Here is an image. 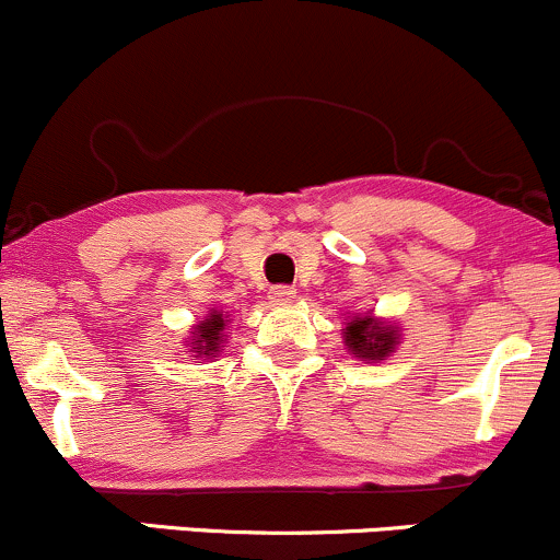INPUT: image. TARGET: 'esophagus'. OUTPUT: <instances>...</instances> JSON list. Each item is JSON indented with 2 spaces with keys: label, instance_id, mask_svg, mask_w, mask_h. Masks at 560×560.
<instances>
[{
  "label": "esophagus",
  "instance_id": "1",
  "mask_svg": "<svg viewBox=\"0 0 560 560\" xmlns=\"http://www.w3.org/2000/svg\"><path fill=\"white\" fill-rule=\"evenodd\" d=\"M293 296H296V288H291V285H272V288H269V299H272L275 304H291Z\"/></svg>",
  "mask_w": 560,
  "mask_h": 560
}]
</instances>
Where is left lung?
<instances>
[{"label":"left lung","instance_id":"left-lung-1","mask_svg":"<svg viewBox=\"0 0 560 560\" xmlns=\"http://www.w3.org/2000/svg\"><path fill=\"white\" fill-rule=\"evenodd\" d=\"M395 339H398V334L389 326L376 323L374 317H358V320H352L345 330V341L354 358L384 360L393 352Z\"/></svg>","mask_w":560,"mask_h":560}]
</instances>
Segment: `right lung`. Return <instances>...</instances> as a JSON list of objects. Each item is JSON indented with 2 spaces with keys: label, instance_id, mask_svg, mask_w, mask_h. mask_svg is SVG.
<instances>
[{
  "label": "right lung",
  "instance_id": "obj_1",
  "mask_svg": "<svg viewBox=\"0 0 560 560\" xmlns=\"http://www.w3.org/2000/svg\"><path fill=\"white\" fill-rule=\"evenodd\" d=\"M221 330H224V317L219 312H210L208 320H202L195 328V339H191V352L197 354H213L219 352Z\"/></svg>",
  "mask_w": 560,
  "mask_h": 560
}]
</instances>
